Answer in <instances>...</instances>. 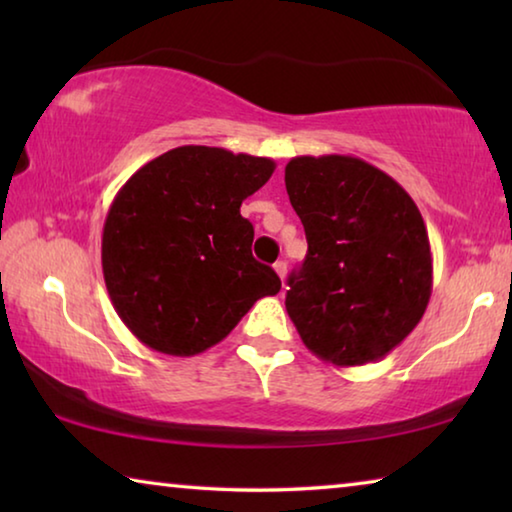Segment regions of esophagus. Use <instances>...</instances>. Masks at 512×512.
Wrapping results in <instances>:
<instances>
[{
    "mask_svg": "<svg viewBox=\"0 0 512 512\" xmlns=\"http://www.w3.org/2000/svg\"><path fill=\"white\" fill-rule=\"evenodd\" d=\"M273 268H275V273L280 275V280L284 282V277H287V262H282V259H280V262L273 264Z\"/></svg>",
    "mask_w": 512,
    "mask_h": 512,
    "instance_id": "1",
    "label": "esophagus"
}]
</instances>
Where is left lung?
<instances>
[{
  "label": "left lung",
  "mask_w": 512,
  "mask_h": 512,
  "mask_svg": "<svg viewBox=\"0 0 512 512\" xmlns=\"http://www.w3.org/2000/svg\"><path fill=\"white\" fill-rule=\"evenodd\" d=\"M284 183L309 244L284 302L302 343L341 368L379 361L413 332L431 298L418 205L352 155H298Z\"/></svg>",
  "instance_id": "left-lung-1"
}]
</instances>
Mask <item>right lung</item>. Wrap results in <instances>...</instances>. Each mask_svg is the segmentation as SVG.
Instances as JSON below:
<instances>
[{"label": "right lung", "mask_w": 512, "mask_h": 512, "mask_svg": "<svg viewBox=\"0 0 512 512\" xmlns=\"http://www.w3.org/2000/svg\"><path fill=\"white\" fill-rule=\"evenodd\" d=\"M275 162L216 146H178L137 169L112 201L101 266L117 316L146 348L194 357L228 336L282 282L250 253L239 212Z\"/></svg>", "instance_id": "right-lung-1"}]
</instances>
